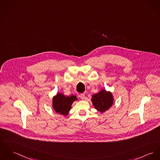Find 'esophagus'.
<instances>
[{"mask_svg": "<svg viewBox=\"0 0 160 160\" xmlns=\"http://www.w3.org/2000/svg\"><path fill=\"white\" fill-rule=\"evenodd\" d=\"M79 97L81 98V99H84L85 98V94L84 93H81V94H80V95H79Z\"/></svg>", "mask_w": 160, "mask_h": 160, "instance_id": "1", "label": "esophagus"}]
</instances>
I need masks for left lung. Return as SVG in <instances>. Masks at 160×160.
<instances>
[{
    "label": "left lung",
    "instance_id": "obj_1",
    "mask_svg": "<svg viewBox=\"0 0 160 160\" xmlns=\"http://www.w3.org/2000/svg\"><path fill=\"white\" fill-rule=\"evenodd\" d=\"M92 101L97 110L103 113L108 110L113 104V97L110 92L102 89L99 93L92 96Z\"/></svg>",
    "mask_w": 160,
    "mask_h": 160
}]
</instances>
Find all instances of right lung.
<instances>
[{"instance_id":"add662e5","label":"right lung","mask_w":160,"mask_h":160,"mask_svg":"<svg viewBox=\"0 0 160 160\" xmlns=\"http://www.w3.org/2000/svg\"><path fill=\"white\" fill-rule=\"evenodd\" d=\"M78 98L74 95L65 96L64 94L58 93L53 98V107L56 113L64 116L68 115L71 109L72 104Z\"/></svg>"}]
</instances>
